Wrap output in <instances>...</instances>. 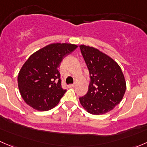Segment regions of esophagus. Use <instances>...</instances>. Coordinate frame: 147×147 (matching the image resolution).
I'll return each mask as SVG.
<instances>
[{"label":"esophagus","mask_w":147,"mask_h":147,"mask_svg":"<svg viewBox=\"0 0 147 147\" xmlns=\"http://www.w3.org/2000/svg\"><path fill=\"white\" fill-rule=\"evenodd\" d=\"M75 87V84H69V85H68V87H70V88H72V87Z\"/></svg>","instance_id":"34e87169"}]
</instances>
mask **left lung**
Wrapping results in <instances>:
<instances>
[{
	"instance_id": "8db88e82",
	"label": "left lung",
	"mask_w": 147,
	"mask_h": 147,
	"mask_svg": "<svg viewBox=\"0 0 147 147\" xmlns=\"http://www.w3.org/2000/svg\"><path fill=\"white\" fill-rule=\"evenodd\" d=\"M90 76L88 92L80 102L89 113L100 115L112 110L125 93L126 81L119 65L93 47L80 45Z\"/></svg>"
}]
</instances>
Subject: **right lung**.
<instances>
[{
    "label": "right lung",
    "instance_id": "obj_1",
    "mask_svg": "<svg viewBox=\"0 0 147 147\" xmlns=\"http://www.w3.org/2000/svg\"><path fill=\"white\" fill-rule=\"evenodd\" d=\"M77 47L74 44L52 43L30 56L18 77L20 95L28 105L43 112L57 106L66 92L62 88L58 68Z\"/></svg>",
    "mask_w": 147,
    "mask_h": 147
}]
</instances>
